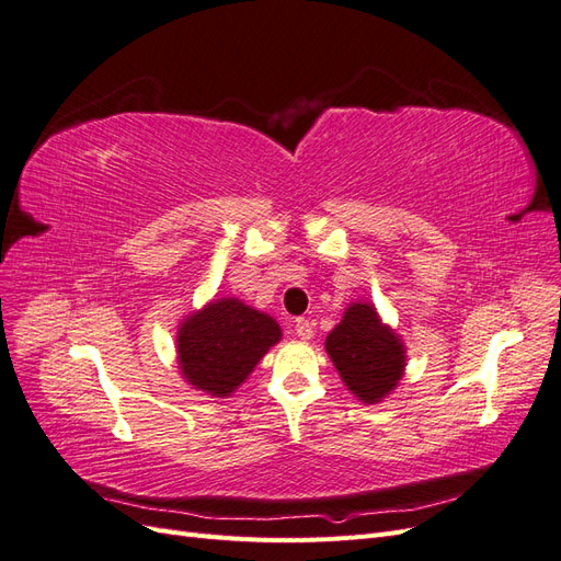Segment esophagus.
I'll list each match as a JSON object with an SVG mask.
<instances>
[{
	"instance_id": "1",
	"label": "esophagus",
	"mask_w": 561,
	"mask_h": 561,
	"mask_svg": "<svg viewBox=\"0 0 561 561\" xmlns=\"http://www.w3.org/2000/svg\"><path fill=\"white\" fill-rule=\"evenodd\" d=\"M295 334L299 339H304V342H309V339L313 336V322L309 318H297L295 320Z\"/></svg>"
}]
</instances>
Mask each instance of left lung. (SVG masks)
I'll list each match as a JSON object with an SVG mask.
<instances>
[{"mask_svg": "<svg viewBox=\"0 0 561 561\" xmlns=\"http://www.w3.org/2000/svg\"><path fill=\"white\" fill-rule=\"evenodd\" d=\"M325 351L344 386L365 404L388 398L404 377L407 346L371 301L348 304L325 339Z\"/></svg>", "mask_w": 561, "mask_h": 561, "instance_id": "8db88e82", "label": "left lung"}]
</instances>
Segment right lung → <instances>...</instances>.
Wrapping results in <instances>:
<instances>
[{"label": "right lung", "mask_w": 561, "mask_h": 561, "mask_svg": "<svg viewBox=\"0 0 561 561\" xmlns=\"http://www.w3.org/2000/svg\"><path fill=\"white\" fill-rule=\"evenodd\" d=\"M280 336V325L268 313L236 297L213 299L180 322V375L206 396L229 398Z\"/></svg>", "instance_id": "right-lung-1"}]
</instances>
